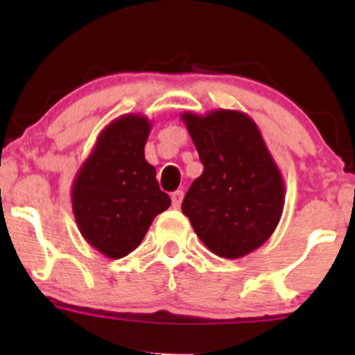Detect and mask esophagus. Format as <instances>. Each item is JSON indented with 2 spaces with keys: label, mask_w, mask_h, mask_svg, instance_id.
I'll return each mask as SVG.
<instances>
[{
  "label": "esophagus",
  "mask_w": 355,
  "mask_h": 355,
  "mask_svg": "<svg viewBox=\"0 0 355 355\" xmlns=\"http://www.w3.org/2000/svg\"><path fill=\"white\" fill-rule=\"evenodd\" d=\"M182 200H183V191L182 190L173 191V193H172V205L175 207V209H180Z\"/></svg>",
  "instance_id": "esophagus-1"
}]
</instances>
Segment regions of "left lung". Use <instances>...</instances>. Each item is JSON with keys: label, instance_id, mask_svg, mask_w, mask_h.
<instances>
[{"label": "left lung", "instance_id": "8db88e82", "mask_svg": "<svg viewBox=\"0 0 355 355\" xmlns=\"http://www.w3.org/2000/svg\"><path fill=\"white\" fill-rule=\"evenodd\" d=\"M203 173L182 203L195 234L223 259L245 257L274 234L285 202L284 178L259 126L235 110L183 113Z\"/></svg>", "mask_w": 355, "mask_h": 355}]
</instances>
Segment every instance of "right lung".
I'll return each instance as SVG.
<instances>
[{"mask_svg":"<svg viewBox=\"0 0 355 355\" xmlns=\"http://www.w3.org/2000/svg\"><path fill=\"white\" fill-rule=\"evenodd\" d=\"M152 123L144 115H121L96 138L71 185L76 225L92 247L121 259L140 245L153 218L170 207L157 170L145 160Z\"/></svg>","mask_w":355,"mask_h":355,"instance_id":"add662e5","label":"right lung"}]
</instances>
